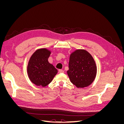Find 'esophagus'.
I'll use <instances>...</instances> for the list:
<instances>
[{
  "mask_svg": "<svg viewBox=\"0 0 124 124\" xmlns=\"http://www.w3.org/2000/svg\"><path fill=\"white\" fill-rule=\"evenodd\" d=\"M59 73H63V70L62 69H59Z\"/></svg>",
  "mask_w": 124,
  "mask_h": 124,
  "instance_id": "obj_1",
  "label": "esophagus"
}]
</instances>
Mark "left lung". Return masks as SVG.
<instances>
[{"mask_svg": "<svg viewBox=\"0 0 124 124\" xmlns=\"http://www.w3.org/2000/svg\"><path fill=\"white\" fill-rule=\"evenodd\" d=\"M96 73L95 62L88 52L78 50L71 54L67 74L71 83L77 87L83 88L92 84Z\"/></svg>", "mask_w": 124, "mask_h": 124, "instance_id": "8db88e82", "label": "left lung"}]
</instances>
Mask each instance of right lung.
Instances as JSON below:
<instances>
[{"mask_svg":"<svg viewBox=\"0 0 124 124\" xmlns=\"http://www.w3.org/2000/svg\"><path fill=\"white\" fill-rule=\"evenodd\" d=\"M50 55V51L41 48L37 50L30 58L27 67L28 77L37 86L47 85L57 73V70L48 62Z\"/></svg>","mask_w":124,"mask_h":124,"instance_id":"obj_1","label":"right lung"}]
</instances>
